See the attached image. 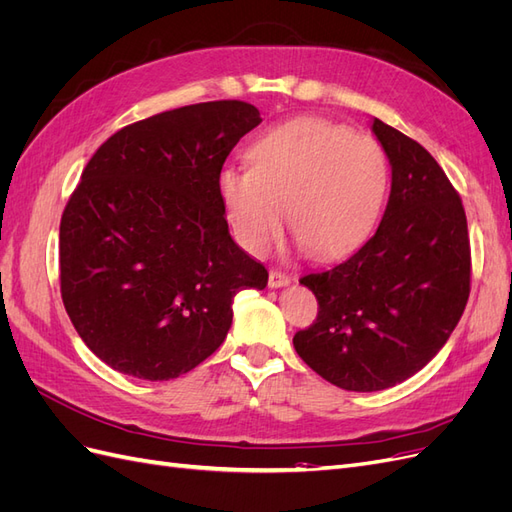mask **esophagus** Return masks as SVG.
<instances>
[{
  "label": "esophagus",
  "mask_w": 512,
  "mask_h": 512,
  "mask_svg": "<svg viewBox=\"0 0 512 512\" xmlns=\"http://www.w3.org/2000/svg\"><path fill=\"white\" fill-rule=\"evenodd\" d=\"M288 284H290V275L277 271V269L269 271V286L271 288H282V286H288Z\"/></svg>",
  "instance_id": "esophagus-1"
}]
</instances>
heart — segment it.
<instances>
[{"label": "heart", "instance_id": "heart-1", "mask_svg": "<svg viewBox=\"0 0 512 512\" xmlns=\"http://www.w3.org/2000/svg\"><path fill=\"white\" fill-rule=\"evenodd\" d=\"M247 156L252 168L226 166L218 175L232 235L245 252L271 250L284 230V209L292 235L318 258L356 250L374 228L389 162L369 134L303 117L260 136Z\"/></svg>", "mask_w": 512, "mask_h": 512}]
</instances>
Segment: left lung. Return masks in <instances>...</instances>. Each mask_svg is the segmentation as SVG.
Listing matches in <instances>:
<instances>
[{
    "label": "left lung",
    "instance_id": "obj_1",
    "mask_svg": "<svg viewBox=\"0 0 512 512\" xmlns=\"http://www.w3.org/2000/svg\"><path fill=\"white\" fill-rule=\"evenodd\" d=\"M391 162L382 222L359 252L301 284L318 299L292 344L339 389H391L423 369L455 331L470 297V237L453 183L431 153L374 119Z\"/></svg>",
    "mask_w": 512,
    "mask_h": 512
}]
</instances>
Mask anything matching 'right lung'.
I'll list each match as a JSON object with an SVG mask.
<instances>
[{"label": "right lung", "mask_w": 512, "mask_h": 512, "mask_svg": "<svg viewBox=\"0 0 512 512\" xmlns=\"http://www.w3.org/2000/svg\"><path fill=\"white\" fill-rule=\"evenodd\" d=\"M258 108L218 100L115 132L59 226L66 312L87 348L141 380H173L222 346L232 299L267 269L232 241L218 175Z\"/></svg>", "instance_id": "right-lung-1"}]
</instances>
